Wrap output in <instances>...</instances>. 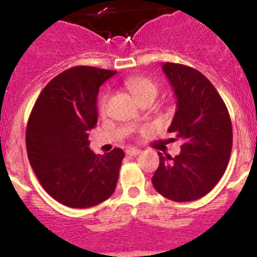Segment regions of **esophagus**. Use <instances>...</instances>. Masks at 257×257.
I'll use <instances>...</instances> for the list:
<instances>
[{"label": "esophagus", "instance_id": "34e87169", "mask_svg": "<svg viewBox=\"0 0 257 257\" xmlns=\"http://www.w3.org/2000/svg\"><path fill=\"white\" fill-rule=\"evenodd\" d=\"M140 152H142V151H140V149H138V148H127L126 149L127 156H138Z\"/></svg>", "mask_w": 257, "mask_h": 257}]
</instances>
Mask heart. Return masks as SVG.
<instances>
[{"label": "heart", "instance_id": "1", "mask_svg": "<svg viewBox=\"0 0 257 257\" xmlns=\"http://www.w3.org/2000/svg\"><path fill=\"white\" fill-rule=\"evenodd\" d=\"M124 85L139 103L147 97L156 99L157 94H158V86L145 77H130L126 79ZM104 110H105V97H101L99 101V112L104 113ZM136 121H138V118H136Z\"/></svg>", "mask_w": 257, "mask_h": 257}]
</instances>
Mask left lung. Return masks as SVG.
I'll return each instance as SVG.
<instances>
[{
    "label": "left lung",
    "instance_id": "8db88e82",
    "mask_svg": "<svg viewBox=\"0 0 257 257\" xmlns=\"http://www.w3.org/2000/svg\"><path fill=\"white\" fill-rule=\"evenodd\" d=\"M162 70L176 96L169 133H176L183 145L174 158L158 153L160 166L152 183L171 201H196L225 172L233 144L230 117L216 88L201 72L175 63H163Z\"/></svg>",
    "mask_w": 257,
    "mask_h": 257
}]
</instances>
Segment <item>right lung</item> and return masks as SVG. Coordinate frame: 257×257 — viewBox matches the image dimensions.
<instances>
[{"label": "right lung", "mask_w": 257, "mask_h": 257, "mask_svg": "<svg viewBox=\"0 0 257 257\" xmlns=\"http://www.w3.org/2000/svg\"><path fill=\"white\" fill-rule=\"evenodd\" d=\"M115 70L74 67L52 78L38 96L27 126L29 162L50 196L72 208L96 206L112 196L124 152L90 149L97 123V92Z\"/></svg>", "instance_id": "add662e5"}]
</instances>
